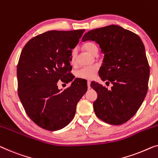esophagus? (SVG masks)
I'll list each match as a JSON object with an SVG mask.
<instances>
[{"label":"esophagus","instance_id":"1","mask_svg":"<svg viewBox=\"0 0 158 158\" xmlns=\"http://www.w3.org/2000/svg\"><path fill=\"white\" fill-rule=\"evenodd\" d=\"M88 88L90 89V81H88Z\"/></svg>","mask_w":158,"mask_h":158}]
</instances>
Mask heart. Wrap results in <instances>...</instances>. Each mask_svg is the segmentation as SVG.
<instances>
[{
    "label": "heart",
    "instance_id": "b5f03b06",
    "mask_svg": "<svg viewBox=\"0 0 158 158\" xmlns=\"http://www.w3.org/2000/svg\"><path fill=\"white\" fill-rule=\"evenodd\" d=\"M83 48L90 54L95 55L98 52V47L93 42H87L83 45ZM77 51L76 49H73L71 52L70 55V63L73 65H75L77 63ZM98 70V66L92 65L83 67L77 70L75 73L77 77L81 79L85 80H91L95 76L96 73Z\"/></svg>",
    "mask_w": 158,
    "mask_h": 158
}]
</instances>
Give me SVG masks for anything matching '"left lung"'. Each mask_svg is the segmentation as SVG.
Returning <instances> with one entry per match:
<instances>
[{
  "label": "left lung",
  "instance_id": "obj_1",
  "mask_svg": "<svg viewBox=\"0 0 158 158\" xmlns=\"http://www.w3.org/2000/svg\"><path fill=\"white\" fill-rule=\"evenodd\" d=\"M82 40L99 44L104 53L99 75L111 90L92 82L97 92L93 108L98 118L111 125H121L133 117L148 89L150 67L145 46L133 32L115 25L96 28L85 34Z\"/></svg>",
  "mask_w": 158,
  "mask_h": 158
}]
</instances>
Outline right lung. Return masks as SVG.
Listing matches in <instances>:
<instances>
[{
    "instance_id": "obj_1",
    "label": "right lung",
    "mask_w": 158,
    "mask_h": 158,
    "mask_svg": "<svg viewBox=\"0 0 158 158\" xmlns=\"http://www.w3.org/2000/svg\"><path fill=\"white\" fill-rule=\"evenodd\" d=\"M85 30L51 31L31 38L17 66L18 92L28 117L43 129L63 128L74 118L77 102L87 92L85 82L75 78L60 91L58 81L69 83L70 55Z\"/></svg>"
}]
</instances>
